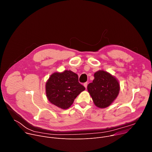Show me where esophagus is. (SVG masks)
<instances>
[{
    "instance_id": "34e87169",
    "label": "esophagus",
    "mask_w": 152,
    "mask_h": 152,
    "mask_svg": "<svg viewBox=\"0 0 152 152\" xmlns=\"http://www.w3.org/2000/svg\"><path fill=\"white\" fill-rule=\"evenodd\" d=\"M83 85H84V86L85 87V88H87L88 82H85V83H83Z\"/></svg>"
}]
</instances>
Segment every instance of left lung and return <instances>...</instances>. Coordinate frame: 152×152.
<instances>
[{
    "mask_svg": "<svg viewBox=\"0 0 152 152\" xmlns=\"http://www.w3.org/2000/svg\"><path fill=\"white\" fill-rule=\"evenodd\" d=\"M94 79L87 86V90L94 104L100 108L109 106L120 91L118 80L110 73L99 70L94 75Z\"/></svg>",
    "mask_w": 152,
    "mask_h": 152,
    "instance_id": "left-lung-1",
    "label": "left lung"
}]
</instances>
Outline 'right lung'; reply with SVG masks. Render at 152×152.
<instances>
[{
	"instance_id": "1",
	"label": "right lung",
	"mask_w": 152,
	"mask_h": 152,
	"mask_svg": "<svg viewBox=\"0 0 152 152\" xmlns=\"http://www.w3.org/2000/svg\"><path fill=\"white\" fill-rule=\"evenodd\" d=\"M71 70L53 73L46 83V96L50 103L62 110L71 106L76 97L85 90Z\"/></svg>"
}]
</instances>
